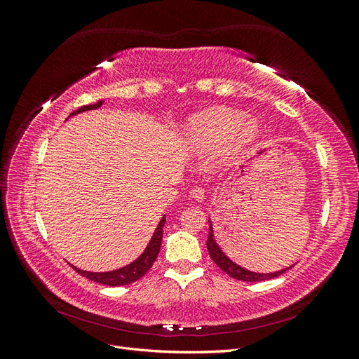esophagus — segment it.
Here are the masks:
<instances>
[{
	"label": "esophagus",
	"mask_w": 359,
	"mask_h": 359,
	"mask_svg": "<svg viewBox=\"0 0 359 359\" xmlns=\"http://www.w3.org/2000/svg\"><path fill=\"white\" fill-rule=\"evenodd\" d=\"M190 194H191V198H193L194 201H198V202H202V201L205 199V191H203V189H201V187H194V189L190 191Z\"/></svg>",
	"instance_id": "esophagus-1"
}]
</instances>
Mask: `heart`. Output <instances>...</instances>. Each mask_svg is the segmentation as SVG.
I'll use <instances>...</instances> for the list:
<instances>
[{
	"label": "heart",
	"mask_w": 359,
	"mask_h": 359,
	"mask_svg": "<svg viewBox=\"0 0 359 359\" xmlns=\"http://www.w3.org/2000/svg\"><path fill=\"white\" fill-rule=\"evenodd\" d=\"M187 135L193 151L199 154L211 153L226 144L231 151H240L256 137L257 123L238 111L217 107L194 116Z\"/></svg>",
	"instance_id": "heart-1"
}]
</instances>
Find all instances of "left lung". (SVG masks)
<instances>
[{
	"label": "left lung",
	"mask_w": 359,
	"mask_h": 359,
	"mask_svg": "<svg viewBox=\"0 0 359 359\" xmlns=\"http://www.w3.org/2000/svg\"><path fill=\"white\" fill-rule=\"evenodd\" d=\"M208 222H210V233H208V241H206L208 253H210L211 259L215 262V265L219 266L222 271H224L227 276H231L232 278L241 280V281H265V280L281 276L283 273H286L287 269H290L293 266L292 265V266H287L285 269L276 271V273H265V274L264 273H255V271H248V269L240 266L238 264H235L233 260L227 257L223 250L220 248V245L217 244L215 238H214V229H212L211 219H208Z\"/></svg>",
	"instance_id": "left-lung-1"
}]
</instances>
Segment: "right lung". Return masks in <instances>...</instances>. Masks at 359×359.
Wrapping results in <instances>:
<instances>
[{"mask_svg": "<svg viewBox=\"0 0 359 359\" xmlns=\"http://www.w3.org/2000/svg\"><path fill=\"white\" fill-rule=\"evenodd\" d=\"M103 104V100H99L95 104H88V106H82L79 107L78 111H74L70 114V116L81 114L85 111H91V109H97ZM166 223V214L161 217V220L158 222V226L156 227V231L151 236V240L148 243V245L145 247L144 253L140 255L136 260H133L132 264H128L119 269H114V271H107V273H91V271H82L79 268L73 266V269L76 273L81 274L82 277L90 278L95 283H100L104 286H126L133 283V281L139 280L140 277H144L148 269L153 266V264L156 262V259L158 256L160 252V245H161V238H163V226Z\"/></svg>", "mask_w": 359, "mask_h": 359, "instance_id": "add662e5", "label": "right lung"}]
</instances>
